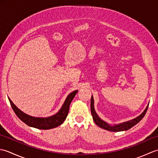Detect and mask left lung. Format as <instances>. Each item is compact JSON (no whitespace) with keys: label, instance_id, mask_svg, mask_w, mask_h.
I'll list each match as a JSON object with an SVG mask.
<instances>
[{"label":"left lung","instance_id":"left-lung-1","mask_svg":"<svg viewBox=\"0 0 158 158\" xmlns=\"http://www.w3.org/2000/svg\"><path fill=\"white\" fill-rule=\"evenodd\" d=\"M90 105H91L90 108H91L92 115L93 119H94V121L95 123L97 126H98L100 127H101V128L109 130V131H111V132H120V131L127 130L130 129L131 127H133L134 126H135L136 124L138 123L143 118L144 116H145L147 110V109H148V106H149V105H147L146 109L142 113V114H140L139 116L136 117V118L133 119L132 120L127 121V122H126L119 123V124H117V125L111 126V125H110V124L107 123L106 122H104V121L100 119L98 117V115H97V113H96L95 109H94V105L93 96H92V98H91V104H90Z\"/></svg>","mask_w":158,"mask_h":158}]
</instances>
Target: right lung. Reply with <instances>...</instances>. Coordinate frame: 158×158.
<instances>
[{
  "label": "right lung",
  "instance_id": "right-lung-1",
  "mask_svg": "<svg viewBox=\"0 0 158 158\" xmlns=\"http://www.w3.org/2000/svg\"><path fill=\"white\" fill-rule=\"evenodd\" d=\"M77 92H78V90H75V91L69 94L66 98L64 102L62 108L60 109L59 111L56 113L55 115L48 117H35L28 115L27 114L22 112V110H20L13 104L9 98V100L16 115L23 123L27 124L29 126L35 127V128L37 129L49 130L59 126L64 122L67 115H68L70 103H71Z\"/></svg>",
  "mask_w": 158,
  "mask_h": 158
}]
</instances>
